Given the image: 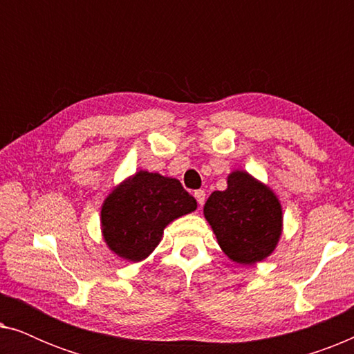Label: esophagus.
<instances>
[{
	"mask_svg": "<svg viewBox=\"0 0 354 354\" xmlns=\"http://www.w3.org/2000/svg\"><path fill=\"white\" fill-rule=\"evenodd\" d=\"M195 198H196L198 205H200V206L205 205V200H206V193H205V190H196V192H195Z\"/></svg>",
	"mask_w": 354,
	"mask_h": 354,
	"instance_id": "1",
	"label": "esophagus"
}]
</instances>
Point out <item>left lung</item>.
Listing matches in <instances>:
<instances>
[{"mask_svg": "<svg viewBox=\"0 0 354 354\" xmlns=\"http://www.w3.org/2000/svg\"><path fill=\"white\" fill-rule=\"evenodd\" d=\"M203 212L222 251L239 264L266 259L282 235L279 198L245 171L232 172L225 190L212 192Z\"/></svg>", "mask_w": 354, "mask_h": 354, "instance_id": "left-lung-1", "label": "left lung"}]
</instances>
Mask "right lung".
I'll use <instances>...</instances> for the list:
<instances>
[{
  "mask_svg": "<svg viewBox=\"0 0 354 354\" xmlns=\"http://www.w3.org/2000/svg\"><path fill=\"white\" fill-rule=\"evenodd\" d=\"M196 209L177 178L138 171L119 183L101 206V230L111 251L138 263L148 258L172 221Z\"/></svg>",
  "mask_w": 354,
  "mask_h": 354,
  "instance_id": "1",
  "label": "right lung"
}]
</instances>
